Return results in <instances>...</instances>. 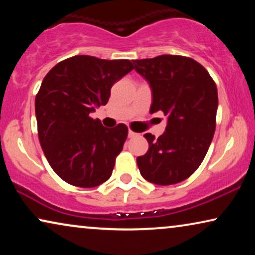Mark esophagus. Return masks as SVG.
<instances>
[{"label":"esophagus","instance_id":"34e87169","mask_svg":"<svg viewBox=\"0 0 255 255\" xmlns=\"http://www.w3.org/2000/svg\"><path fill=\"white\" fill-rule=\"evenodd\" d=\"M135 135H137V133H135V132H133V131H128V138H133V137H135Z\"/></svg>","mask_w":255,"mask_h":255}]
</instances>
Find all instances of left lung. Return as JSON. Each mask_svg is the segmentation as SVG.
I'll return each mask as SVG.
<instances>
[{"label": "left lung", "instance_id": "1", "mask_svg": "<svg viewBox=\"0 0 255 255\" xmlns=\"http://www.w3.org/2000/svg\"><path fill=\"white\" fill-rule=\"evenodd\" d=\"M133 64L152 89L149 113L167 116L162 135L144 134L148 151L137 158L139 170L154 184L179 183L200 167L214 138L217 87L207 69L188 57L162 54Z\"/></svg>", "mask_w": 255, "mask_h": 255}]
</instances>
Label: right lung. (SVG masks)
Segmentation results:
<instances>
[{
	"mask_svg": "<svg viewBox=\"0 0 255 255\" xmlns=\"http://www.w3.org/2000/svg\"><path fill=\"white\" fill-rule=\"evenodd\" d=\"M132 69L127 59L75 55L44 78L34 101L38 137L52 169L65 182L93 188L111 176L128 127L104 128L89 114L106 106L114 83Z\"/></svg>",
	"mask_w": 255,
	"mask_h": 255,
	"instance_id": "right-lung-1",
	"label": "right lung"
}]
</instances>
